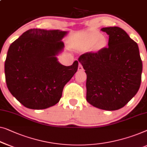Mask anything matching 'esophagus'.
Here are the masks:
<instances>
[{
  "instance_id": "obj_1",
  "label": "esophagus",
  "mask_w": 147,
  "mask_h": 147,
  "mask_svg": "<svg viewBox=\"0 0 147 147\" xmlns=\"http://www.w3.org/2000/svg\"><path fill=\"white\" fill-rule=\"evenodd\" d=\"M78 70H79V71H83V70H84V68H83V66H82V65L80 63H79Z\"/></svg>"
}]
</instances>
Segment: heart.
Returning a JSON list of instances; mask_svg holds the SVG:
<instances>
[{"mask_svg":"<svg viewBox=\"0 0 147 147\" xmlns=\"http://www.w3.org/2000/svg\"><path fill=\"white\" fill-rule=\"evenodd\" d=\"M97 43V46L98 48L103 47L105 44V40L104 38H102V36L98 33H93L91 34L90 36L88 38V39L87 40L86 42V45L88 46H93L94 44Z\"/></svg>","mask_w":147,"mask_h":147,"instance_id":"b5f03b06","label":"heart"}]
</instances>
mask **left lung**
<instances>
[{"instance_id":"left-lung-1","label":"left lung","mask_w":147,"mask_h":147,"mask_svg":"<svg viewBox=\"0 0 147 147\" xmlns=\"http://www.w3.org/2000/svg\"><path fill=\"white\" fill-rule=\"evenodd\" d=\"M109 35L108 47L81 55L87 74L86 99L99 109L115 111L137 94L141 82L142 60L137 44L119 27L101 29Z\"/></svg>"}]
</instances>
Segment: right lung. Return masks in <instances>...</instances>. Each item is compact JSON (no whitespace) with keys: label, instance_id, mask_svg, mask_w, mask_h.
<instances>
[{"label":"right lung","instance_id":"1","mask_svg":"<svg viewBox=\"0 0 147 147\" xmlns=\"http://www.w3.org/2000/svg\"><path fill=\"white\" fill-rule=\"evenodd\" d=\"M67 33L30 29L10 44L5 63L6 85L24 107L44 109L56 105L63 87L77 71V60L65 66L56 58L64 47L61 40Z\"/></svg>","mask_w":147,"mask_h":147}]
</instances>
